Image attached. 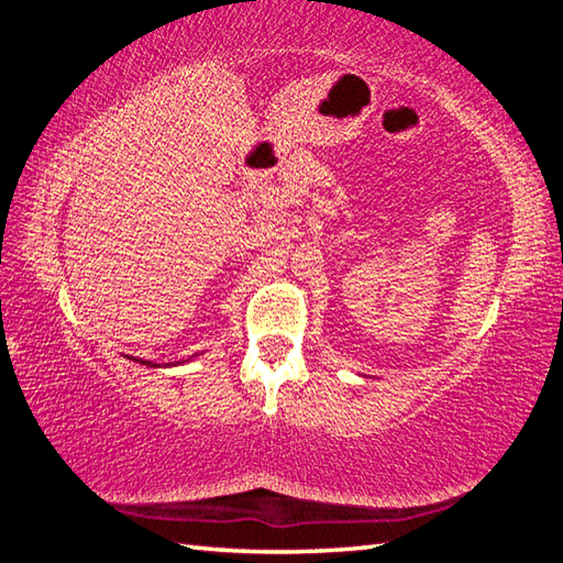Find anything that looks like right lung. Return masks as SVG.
I'll return each mask as SVG.
<instances>
[{"label":"right lung","mask_w":563,"mask_h":563,"mask_svg":"<svg viewBox=\"0 0 563 563\" xmlns=\"http://www.w3.org/2000/svg\"><path fill=\"white\" fill-rule=\"evenodd\" d=\"M142 364H148V361H142Z\"/></svg>","instance_id":"add662e5"}]
</instances>
